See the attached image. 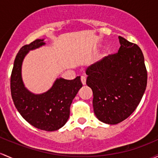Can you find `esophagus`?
<instances>
[{
	"mask_svg": "<svg viewBox=\"0 0 158 158\" xmlns=\"http://www.w3.org/2000/svg\"><path fill=\"white\" fill-rule=\"evenodd\" d=\"M81 82H82L83 85H86V78L85 76H82L81 77Z\"/></svg>",
	"mask_w": 158,
	"mask_h": 158,
	"instance_id": "esophagus-1",
	"label": "esophagus"
}]
</instances>
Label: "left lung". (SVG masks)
<instances>
[{
  "label": "left lung",
  "instance_id": "left-lung-1",
  "mask_svg": "<svg viewBox=\"0 0 158 158\" xmlns=\"http://www.w3.org/2000/svg\"><path fill=\"white\" fill-rule=\"evenodd\" d=\"M118 52L86 70L93 91V108L102 122L116 124L127 118L141 101L147 85L143 54L136 44L118 37Z\"/></svg>",
  "mask_w": 158,
  "mask_h": 158
}]
</instances>
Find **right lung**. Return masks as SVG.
<instances>
[{
  "label": "right lung",
  "instance_id": "add662e5",
  "mask_svg": "<svg viewBox=\"0 0 158 158\" xmlns=\"http://www.w3.org/2000/svg\"><path fill=\"white\" fill-rule=\"evenodd\" d=\"M38 39L20 48L17 54L10 78L11 95L15 108L29 124L38 129L55 131L66 124L70 116L73 100L82 87L80 76L73 80L57 79L46 92L35 94L24 85L22 64L29 51L45 45Z\"/></svg>",
  "mask_w": 158,
  "mask_h": 158
}]
</instances>
